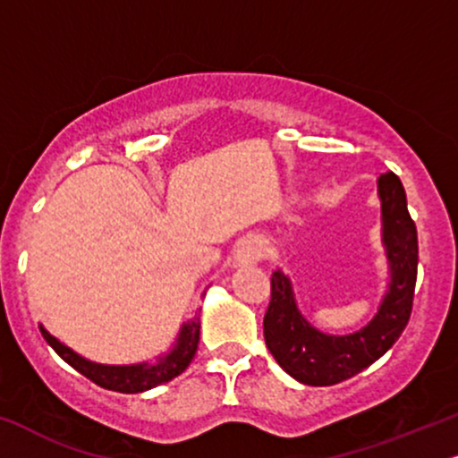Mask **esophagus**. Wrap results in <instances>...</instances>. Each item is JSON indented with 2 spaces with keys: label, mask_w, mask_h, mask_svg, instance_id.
Segmentation results:
<instances>
[{
  "label": "esophagus",
  "mask_w": 458,
  "mask_h": 458,
  "mask_svg": "<svg viewBox=\"0 0 458 458\" xmlns=\"http://www.w3.org/2000/svg\"><path fill=\"white\" fill-rule=\"evenodd\" d=\"M263 248L257 240H244L238 246V252H235V263L240 265H250L261 261Z\"/></svg>",
  "instance_id": "esophagus-1"
}]
</instances>
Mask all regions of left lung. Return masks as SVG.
Here are the masks:
<instances>
[{"instance_id":"left-lung-1","label":"left lung","mask_w":458,"mask_h":458,"mask_svg":"<svg viewBox=\"0 0 458 458\" xmlns=\"http://www.w3.org/2000/svg\"><path fill=\"white\" fill-rule=\"evenodd\" d=\"M382 210V246L388 286L374 318L346 335H331L310 325L299 312L293 282L282 269L272 274V301L263 318L265 344L278 365L308 386H331L357 376L399 340L411 314L419 238L410 218L402 180L393 172L377 178Z\"/></svg>"}]
</instances>
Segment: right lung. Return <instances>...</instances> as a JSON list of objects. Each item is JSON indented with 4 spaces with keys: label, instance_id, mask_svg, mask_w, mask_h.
<instances>
[{
    "label": "right lung",
    "instance_id": "right-lung-1",
    "mask_svg": "<svg viewBox=\"0 0 458 458\" xmlns=\"http://www.w3.org/2000/svg\"><path fill=\"white\" fill-rule=\"evenodd\" d=\"M199 318H191L180 327V333L174 342V346L167 350L165 354L157 357L155 360H144V363H131V365H104L95 363V360L84 359L82 354H78L76 350L65 346L64 342L56 340L55 335L44 329L39 325L44 340L48 342V346L65 360L67 365H72L73 369L81 371L82 376H87L89 380L101 388H108V391L116 393H144L150 388L165 385V382L174 380V377L182 374L186 367L191 365L197 344H199Z\"/></svg>",
    "mask_w": 458,
    "mask_h": 458
}]
</instances>
